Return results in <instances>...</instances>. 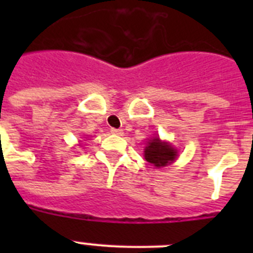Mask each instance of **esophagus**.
I'll return each instance as SVG.
<instances>
[{
    "mask_svg": "<svg viewBox=\"0 0 253 253\" xmlns=\"http://www.w3.org/2000/svg\"><path fill=\"white\" fill-rule=\"evenodd\" d=\"M111 134H115V135H123V130L122 129H115V128H111Z\"/></svg>",
    "mask_w": 253,
    "mask_h": 253,
    "instance_id": "obj_1",
    "label": "esophagus"
}]
</instances>
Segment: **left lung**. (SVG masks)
<instances>
[{
    "mask_svg": "<svg viewBox=\"0 0 253 253\" xmlns=\"http://www.w3.org/2000/svg\"><path fill=\"white\" fill-rule=\"evenodd\" d=\"M144 157L153 166L162 167L173 162L177 157V152L167 143H163L158 138H154L149 140L148 146L144 149Z\"/></svg>",
    "mask_w": 253,
    "mask_h": 253,
    "instance_id": "8db88e82",
    "label": "left lung"
}]
</instances>
